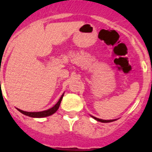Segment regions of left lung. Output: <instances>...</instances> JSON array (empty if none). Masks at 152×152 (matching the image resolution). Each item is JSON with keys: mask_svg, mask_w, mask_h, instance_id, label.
Wrapping results in <instances>:
<instances>
[{"mask_svg": "<svg viewBox=\"0 0 152 152\" xmlns=\"http://www.w3.org/2000/svg\"><path fill=\"white\" fill-rule=\"evenodd\" d=\"M94 119H95L96 120H97V121L99 122H101V123H110V122H113V121H115L114 119H112V120H104V119H98V118H96L94 117V116H92Z\"/></svg>", "mask_w": 152, "mask_h": 152, "instance_id": "8db88e82", "label": "left lung"}]
</instances>
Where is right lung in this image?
<instances>
[{"label": "right lung", "mask_w": 152, "mask_h": 152, "mask_svg": "<svg viewBox=\"0 0 152 152\" xmlns=\"http://www.w3.org/2000/svg\"><path fill=\"white\" fill-rule=\"evenodd\" d=\"M64 96V94H62V96L60 97L59 100L58 101V103H56V105L53 107H52L49 110H47L45 111H42V112H26V111L21 110L20 109H17L21 113L26 115V116H30V117H36V118H41V117H45V116H49L52 115L53 113L56 112L58 110V109L59 108L60 103H61V100H62V97Z\"/></svg>", "instance_id": "right-lung-1"}]
</instances>
